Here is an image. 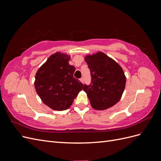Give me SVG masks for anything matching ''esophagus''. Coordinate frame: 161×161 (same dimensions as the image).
Instances as JSON below:
<instances>
[{"mask_svg":"<svg viewBox=\"0 0 161 161\" xmlns=\"http://www.w3.org/2000/svg\"><path fill=\"white\" fill-rule=\"evenodd\" d=\"M80 81L82 83H84V78H81V79H80Z\"/></svg>","mask_w":161,"mask_h":161,"instance_id":"34e87169","label":"esophagus"}]
</instances>
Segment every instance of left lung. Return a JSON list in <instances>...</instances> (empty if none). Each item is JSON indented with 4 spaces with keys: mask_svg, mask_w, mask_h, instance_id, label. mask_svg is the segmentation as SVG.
<instances>
[{
    "mask_svg": "<svg viewBox=\"0 0 161 161\" xmlns=\"http://www.w3.org/2000/svg\"><path fill=\"white\" fill-rule=\"evenodd\" d=\"M85 59L91 72V82L89 85H84L83 90L92 108L104 110L114 106L120 100L125 86L122 68L101 52L86 56Z\"/></svg>",
    "mask_w": 161,
    "mask_h": 161,
    "instance_id": "obj_1",
    "label": "left lung"
}]
</instances>
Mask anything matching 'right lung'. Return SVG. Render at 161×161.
<instances>
[{
    "mask_svg": "<svg viewBox=\"0 0 161 161\" xmlns=\"http://www.w3.org/2000/svg\"><path fill=\"white\" fill-rule=\"evenodd\" d=\"M70 56L56 52L51 55L36 72L34 82L43 103L53 110L69 109L83 84L73 76L75 67L69 64Z\"/></svg>",
    "mask_w": 161,
    "mask_h": 161,
    "instance_id": "obj_1",
    "label": "right lung"
}]
</instances>
